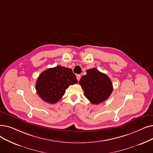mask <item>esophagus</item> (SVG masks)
Instances as JSON below:
<instances>
[{"label":"esophagus","instance_id":"1","mask_svg":"<svg viewBox=\"0 0 153 153\" xmlns=\"http://www.w3.org/2000/svg\"><path fill=\"white\" fill-rule=\"evenodd\" d=\"M76 77H77V81H79V80H80V79H81V75L80 74H77L76 75Z\"/></svg>","mask_w":153,"mask_h":153}]
</instances>
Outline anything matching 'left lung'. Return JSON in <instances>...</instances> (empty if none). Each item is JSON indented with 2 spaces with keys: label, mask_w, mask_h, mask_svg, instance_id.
Instances as JSON below:
<instances>
[{
  "label": "left lung",
  "mask_w": 153,
  "mask_h": 153,
  "mask_svg": "<svg viewBox=\"0 0 153 153\" xmlns=\"http://www.w3.org/2000/svg\"><path fill=\"white\" fill-rule=\"evenodd\" d=\"M86 72L87 74L82 76L79 82L85 97L94 104L104 102L113 90L110 78L96 68L88 69Z\"/></svg>",
  "instance_id": "obj_1"
}]
</instances>
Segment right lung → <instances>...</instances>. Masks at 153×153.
I'll list each match as a JSON object with an SVG mask.
<instances>
[{
	"mask_svg": "<svg viewBox=\"0 0 153 153\" xmlns=\"http://www.w3.org/2000/svg\"><path fill=\"white\" fill-rule=\"evenodd\" d=\"M71 69L61 65L42 72L36 81V91L42 100L55 104L62 97L70 85L77 83Z\"/></svg>",
	"mask_w": 153,
	"mask_h": 153,
	"instance_id": "1",
	"label": "right lung"
}]
</instances>
